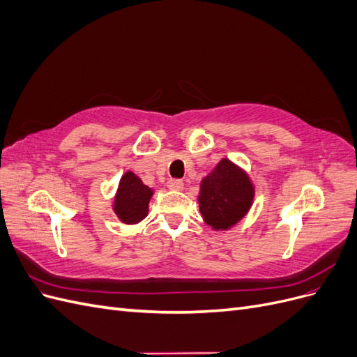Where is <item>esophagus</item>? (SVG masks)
<instances>
[{"instance_id": "obj_1", "label": "esophagus", "mask_w": 357, "mask_h": 357, "mask_svg": "<svg viewBox=\"0 0 357 357\" xmlns=\"http://www.w3.org/2000/svg\"><path fill=\"white\" fill-rule=\"evenodd\" d=\"M167 186L171 190H183V186H185V183H183L181 180H177V178H171V180H168Z\"/></svg>"}]
</instances>
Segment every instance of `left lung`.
Returning a JSON list of instances; mask_svg holds the SVG:
<instances>
[{"label":"left lung","mask_w":357,"mask_h":357,"mask_svg":"<svg viewBox=\"0 0 357 357\" xmlns=\"http://www.w3.org/2000/svg\"><path fill=\"white\" fill-rule=\"evenodd\" d=\"M255 185L240 165L222 158L199 183L198 204L202 220L213 231H228L250 211Z\"/></svg>","instance_id":"1"}]
</instances>
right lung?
I'll list each match as a JSON object with an SVG mask.
<instances>
[{
	"label": "right lung",
	"mask_w": 357,
	"mask_h": 357,
	"mask_svg": "<svg viewBox=\"0 0 357 357\" xmlns=\"http://www.w3.org/2000/svg\"><path fill=\"white\" fill-rule=\"evenodd\" d=\"M155 190L144 185L132 171H126L119 180L113 198V211L125 225H137L149 214V202Z\"/></svg>",
	"instance_id": "obj_1"
}]
</instances>
